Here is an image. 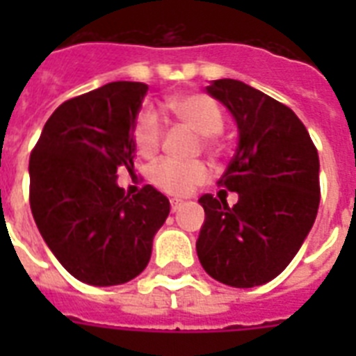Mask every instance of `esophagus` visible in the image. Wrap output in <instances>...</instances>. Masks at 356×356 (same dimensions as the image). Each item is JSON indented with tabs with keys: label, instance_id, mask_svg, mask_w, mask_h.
Segmentation results:
<instances>
[{
	"label": "esophagus",
	"instance_id": "34e87169",
	"mask_svg": "<svg viewBox=\"0 0 356 356\" xmlns=\"http://www.w3.org/2000/svg\"><path fill=\"white\" fill-rule=\"evenodd\" d=\"M170 205H172V212H177L179 209L184 205V203L181 200H172V201H170Z\"/></svg>",
	"mask_w": 356,
	"mask_h": 356
}]
</instances>
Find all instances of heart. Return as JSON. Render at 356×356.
<instances>
[{"instance_id":"heart-1","label":"heart","mask_w":356,"mask_h":356,"mask_svg":"<svg viewBox=\"0 0 356 356\" xmlns=\"http://www.w3.org/2000/svg\"><path fill=\"white\" fill-rule=\"evenodd\" d=\"M166 108L173 116H177L188 127L197 131V147L216 155L222 149L220 133L223 131L222 107L216 99L207 94H186V96L172 97L166 103ZM162 136H164V123L155 108H142L134 120L133 140L134 147L140 156L151 159L161 149ZM209 179V168L201 161H173L162 159L155 162L149 170V181L156 188L172 195H186Z\"/></svg>"}]
</instances>
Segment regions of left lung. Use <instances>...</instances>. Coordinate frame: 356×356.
I'll use <instances>...</instances> for the list:
<instances>
[{
  "mask_svg": "<svg viewBox=\"0 0 356 356\" xmlns=\"http://www.w3.org/2000/svg\"><path fill=\"white\" fill-rule=\"evenodd\" d=\"M207 92L231 111L240 142L218 181L220 197L201 195L205 223L195 242L212 279L253 288L286 268L314 225L320 159L293 111L242 81L218 79ZM238 203L227 205V191Z\"/></svg>",
  "mask_w": 356,
  "mask_h": 356,
  "instance_id": "obj_1",
  "label": "left lung"
}]
</instances>
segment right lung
Listing matches in <instances>:
<instances>
[{"label":"right lung","instance_id":"right-lung-1","mask_svg":"<svg viewBox=\"0 0 356 356\" xmlns=\"http://www.w3.org/2000/svg\"><path fill=\"white\" fill-rule=\"evenodd\" d=\"M147 85L116 81L64 102L29 159V203L47 248L75 279L116 286L149 262L170 201L151 184L120 188L134 172L133 127Z\"/></svg>","mask_w":356,"mask_h":356}]
</instances>
